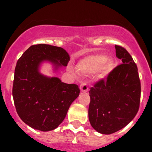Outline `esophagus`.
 I'll return each mask as SVG.
<instances>
[{
  "label": "esophagus",
  "instance_id": "obj_1",
  "mask_svg": "<svg viewBox=\"0 0 152 152\" xmlns=\"http://www.w3.org/2000/svg\"><path fill=\"white\" fill-rule=\"evenodd\" d=\"M80 89L81 92H87L88 91V86L85 83H81L80 86Z\"/></svg>",
  "mask_w": 152,
  "mask_h": 152
}]
</instances>
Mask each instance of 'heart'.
I'll use <instances>...</instances> for the list:
<instances>
[{
  "instance_id": "heart-1",
  "label": "heart",
  "mask_w": 152,
  "mask_h": 152,
  "mask_svg": "<svg viewBox=\"0 0 152 152\" xmlns=\"http://www.w3.org/2000/svg\"><path fill=\"white\" fill-rule=\"evenodd\" d=\"M115 66L112 58H107L104 54H95L86 58L78 65V71L82 74H93L99 71L101 76L110 72Z\"/></svg>"
}]
</instances>
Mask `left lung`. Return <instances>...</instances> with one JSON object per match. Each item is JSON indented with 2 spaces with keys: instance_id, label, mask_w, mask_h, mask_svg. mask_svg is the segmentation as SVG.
<instances>
[{
  "instance_id": "left-lung-1",
  "label": "left lung",
  "mask_w": 152,
  "mask_h": 152,
  "mask_svg": "<svg viewBox=\"0 0 152 152\" xmlns=\"http://www.w3.org/2000/svg\"><path fill=\"white\" fill-rule=\"evenodd\" d=\"M115 49L122 64L89 91V121L93 129L102 134H112L125 127L137 115L140 101L137 64L122 46L116 45Z\"/></svg>"
}]
</instances>
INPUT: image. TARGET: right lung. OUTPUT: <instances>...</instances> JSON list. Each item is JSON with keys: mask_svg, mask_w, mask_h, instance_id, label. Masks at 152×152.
I'll return each mask as SVG.
<instances>
[{"mask_svg": "<svg viewBox=\"0 0 152 152\" xmlns=\"http://www.w3.org/2000/svg\"><path fill=\"white\" fill-rule=\"evenodd\" d=\"M69 60L64 49L47 44L30 46L18 60L12 96L18 115L30 127L43 132L55 129L80 95L78 85L63 83L39 71L42 63L49 62L57 72L67 66Z\"/></svg>", "mask_w": 152, "mask_h": 152, "instance_id": "obj_1", "label": "right lung"}]
</instances>
